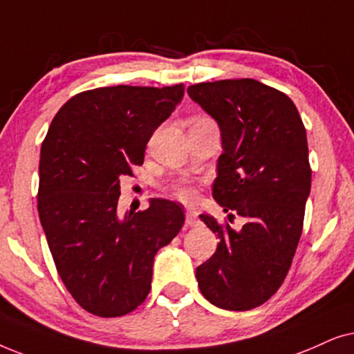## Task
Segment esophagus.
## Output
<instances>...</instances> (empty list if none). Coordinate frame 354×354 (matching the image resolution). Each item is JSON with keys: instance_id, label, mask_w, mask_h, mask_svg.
Listing matches in <instances>:
<instances>
[{"instance_id": "obj_1", "label": "esophagus", "mask_w": 354, "mask_h": 354, "mask_svg": "<svg viewBox=\"0 0 354 354\" xmlns=\"http://www.w3.org/2000/svg\"><path fill=\"white\" fill-rule=\"evenodd\" d=\"M199 225V218H197V215L194 214V212L187 210L186 212V226H196Z\"/></svg>"}]
</instances>
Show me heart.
Listing matches in <instances>:
<instances>
[{"mask_svg": "<svg viewBox=\"0 0 354 354\" xmlns=\"http://www.w3.org/2000/svg\"><path fill=\"white\" fill-rule=\"evenodd\" d=\"M201 121H209V118L199 116V118H196V120H194V122H201ZM194 122H192V124H194ZM174 194H176L181 201H185V202H192L196 199V189H194V187L186 186V185L174 186Z\"/></svg>", "mask_w": 354, "mask_h": 354, "instance_id": "b5f03b06", "label": "heart"}]
</instances>
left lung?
Returning <instances> with one entry per match:
<instances>
[{
	"instance_id": "1",
	"label": "left lung",
	"mask_w": 354,
	"mask_h": 354,
	"mask_svg": "<svg viewBox=\"0 0 354 354\" xmlns=\"http://www.w3.org/2000/svg\"><path fill=\"white\" fill-rule=\"evenodd\" d=\"M187 93L220 128L214 199L230 221L244 218L234 230L201 215L220 241L196 268L197 283L216 308L254 309L283 283L303 232L310 191L304 124L288 95L254 79L202 82Z\"/></svg>"
}]
</instances>
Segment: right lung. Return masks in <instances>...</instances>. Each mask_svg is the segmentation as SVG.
I'll return each mask as SVG.
<instances>
[{"label": "right lung", "mask_w": 354, "mask_h": 354, "mask_svg": "<svg viewBox=\"0 0 354 354\" xmlns=\"http://www.w3.org/2000/svg\"><path fill=\"white\" fill-rule=\"evenodd\" d=\"M183 95V84L77 93L41 144L40 223L64 286L98 317H120L144 303L155 254L185 223L183 207L167 199L118 214L120 178L144 163L149 139Z\"/></svg>", "instance_id": "1"}]
</instances>
